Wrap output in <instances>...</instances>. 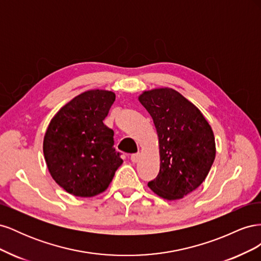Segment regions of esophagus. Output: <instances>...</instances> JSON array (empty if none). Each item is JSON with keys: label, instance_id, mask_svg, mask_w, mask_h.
Here are the masks:
<instances>
[{"label": "esophagus", "instance_id": "34e87169", "mask_svg": "<svg viewBox=\"0 0 261 261\" xmlns=\"http://www.w3.org/2000/svg\"><path fill=\"white\" fill-rule=\"evenodd\" d=\"M139 158H140V154H139V153H134V154L130 155V160H132L134 163H136V162L139 161Z\"/></svg>", "mask_w": 261, "mask_h": 261}]
</instances>
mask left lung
Masks as SVG:
<instances>
[{"label":"left lung","instance_id":"left-lung-1","mask_svg":"<svg viewBox=\"0 0 261 261\" xmlns=\"http://www.w3.org/2000/svg\"><path fill=\"white\" fill-rule=\"evenodd\" d=\"M139 101L159 137L160 171L148 186L164 199L183 198L201 185L215 161L213 132L199 110L175 90L145 91Z\"/></svg>","mask_w":261,"mask_h":261}]
</instances>
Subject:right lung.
I'll return each mask as SVG.
<instances>
[{"mask_svg":"<svg viewBox=\"0 0 261 261\" xmlns=\"http://www.w3.org/2000/svg\"><path fill=\"white\" fill-rule=\"evenodd\" d=\"M115 94L89 90L69 101L52 118L43 140L50 174L69 194L92 197L105 192L122 164L114 133L103 124Z\"/></svg>","mask_w":261,"mask_h":261,"instance_id":"add662e5","label":"right lung"}]
</instances>
